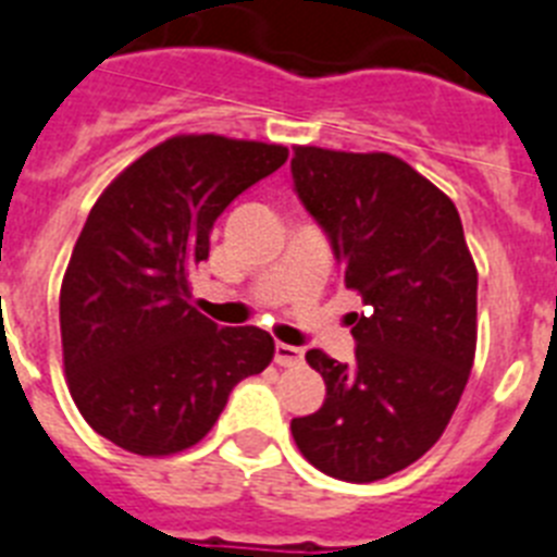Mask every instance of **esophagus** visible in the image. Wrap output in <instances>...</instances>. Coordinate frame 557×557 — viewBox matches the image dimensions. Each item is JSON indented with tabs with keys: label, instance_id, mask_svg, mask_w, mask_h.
Returning a JSON list of instances; mask_svg holds the SVG:
<instances>
[{
	"label": "esophagus",
	"instance_id": "esophagus-1",
	"mask_svg": "<svg viewBox=\"0 0 557 557\" xmlns=\"http://www.w3.org/2000/svg\"><path fill=\"white\" fill-rule=\"evenodd\" d=\"M274 362H277L280 368L302 366V348H294V345L277 343V345H274Z\"/></svg>",
	"mask_w": 557,
	"mask_h": 557
}]
</instances>
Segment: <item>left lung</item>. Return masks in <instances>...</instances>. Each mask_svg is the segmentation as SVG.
I'll list each match as a JSON object with an SVG mask.
<instances>
[{
    "mask_svg": "<svg viewBox=\"0 0 557 557\" xmlns=\"http://www.w3.org/2000/svg\"><path fill=\"white\" fill-rule=\"evenodd\" d=\"M292 175L366 306L350 317V366L306 354L325 401L292 419V436L331 479H387L436 445L465 394L479 271L456 203L401 158L294 147Z\"/></svg>",
    "mask_w": 557,
    "mask_h": 557,
    "instance_id": "1",
    "label": "left lung"
}]
</instances>
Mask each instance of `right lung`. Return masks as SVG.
Here are the masks:
<instances>
[{
    "mask_svg": "<svg viewBox=\"0 0 557 557\" xmlns=\"http://www.w3.org/2000/svg\"><path fill=\"white\" fill-rule=\"evenodd\" d=\"M286 158L283 144L172 135L98 195L59 297L70 396L98 436L147 459L186 450L269 368L271 334L218 329L189 274L223 209Z\"/></svg>",
    "mask_w": 557,
    "mask_h": 557,
    "instance_id": "obj_1",
    "label": "right lung"
}]
</instances>
